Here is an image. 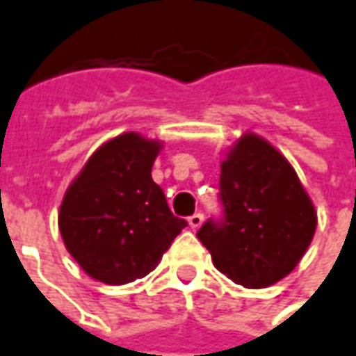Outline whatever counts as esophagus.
Segmentation results:
<instances>
[{
  "instance_id": "esophagus-1",
  "label": "esophagus",
  "mask_w": 356,
  "mask_h": 356,
  "mask_svg": "<svg viewBox=\"0 0 356 356\" xmlns=\"http://www.w3.org/2000/svg\"><path fill=\"white\" fill-rule=\"evenodd\" d=\"M204 216L202 213H193L191 218H188V225H191V229H198L200 225H202Z\"/></svg>"
}]
</instances>
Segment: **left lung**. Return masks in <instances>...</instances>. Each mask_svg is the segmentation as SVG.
Instances as JSON below:
<instances>
[{
	"mask_svg": "<svg viewBox=\"0 0 356 356\" xmlns=\"http://www.w3.org/2000/svg\"><path fill=\"white\" fill-rule=\"evenodd\" d=\"M223 221L196 237L231 282L262 289L289 275L316 231V210L297 171L272 144L245 133L221 161Z\"/></svg>",
	"mask_w": 356,
	"mask_h": 356,
	"instance_id": "left-lung-1",
	"label": "left lung"
}]
</instances>
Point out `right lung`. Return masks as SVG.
<instances>
[{"instance_id":"add662e5","label":"right lung","mask_w":356,"mask_h":356,"mask_svg":"<svg viewBox=\"0 0 356 356\" xmlns=\"http://www.w3.org/2000/svg\"><path fill=\"white\" fill-rule=\"evenodd\" d=\"M163 144L135 131L104 143L63 196L59 231L90 277L123 285L152 272L186 221L152 181Z\"/></svg>"}]
</instances>
